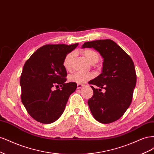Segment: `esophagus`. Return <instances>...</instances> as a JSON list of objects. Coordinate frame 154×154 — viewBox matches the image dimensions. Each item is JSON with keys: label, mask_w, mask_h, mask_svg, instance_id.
<instances>
[{"label": "esophagus", "mask_w": 154, "mask_h": 154, "mask_svg": "<svg viewBox=\"0 0 154 154\" xmlns=\"http://www.w3.org/2000/svg\"><path fill=\"white\" fill-rule=\"evenodd\" d=\"M83 86H84V85H83V84H80V83H78V84H77V88H80Z\"/></svg>", "instance_id": "34e87169"}]
</instances>
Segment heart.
<instances>
[{"label": "heart", "instance_id": "heart-1", "mask_svg": "<svg viewBox=\"0 0 154 154\" xmlns=\"http://www.w3.org/2000/svg\"><path fill=\"white\" fill-rule=\"evenodd\" d=\"M83 54L84 55L87 61L92 63L94 64L98 62L100 57L96 51L91 49H85L83 51ZM74 57V53L71 52L68 53L65 57L63 61V66L66 70H70L71 68V64ZM94 76L93 74L91 72H77L69 76V81L70 82L76 83H84L87 81L90 80Z\"/></svg>", "mask_w": 154, "mask_h": 154}]
</instances>
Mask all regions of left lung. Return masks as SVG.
<instances>
[{
    "instance_id": "left-lung-1",
    "label": "left lung",
    "mask_w": 154,
    "mask_h": 154,
    "mask_svg": "<svg viewBox=\"0 0 154 154\" xmlns=\"http://www.w3.org/2000/svg\"><path fill=\"white\" fill-rule=\"evenodd\" d=\"M93 48L103 58L102 72L88 82L93 86L92 97L88 105L94 118L100 123L107 124L119 119L131 104L136 85V73L132 58L110 39L87 42L82 48ZM103 88L106 92L99 91Z\"/></svg>"
}]
</instances>
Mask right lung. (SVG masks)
<instances>
[{"instance_id":"right-lung-1","label":"right lung","mask_w":154,"mask_h":154,"mask_svg":"<svg viewBox=\"0 0 154 154\" xmlns=\"http://www.w3.org/2000/svg\"><path fill=\"white\" fill-rule=\"evenodd\" d=\"M78 44H48L37 49L26 62L21 74V100L27 112L37 122L50 124L66 108L69 97L76 91V83H66V56ZM59 86L61 88L58 89ZM56 87L58 90H54Z\"/></svg>"}]
</instances>
